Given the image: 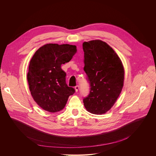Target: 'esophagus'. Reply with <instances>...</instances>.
<instances>
[{
  "label": "esophagus",
  "instance_id": "34e87169",
  "mask_svg": "<svg viewBox=\"0 0 156 156\" xmlns=\"http://www.w3.org/2000/svg\"><path fill=\"white\" fill-rule=\"evenodd\" d=\"M79 90V85H77L75 87V90L76 92H78V90Z\"/></svg>",
  "mask_w": 156,
  "mask_h": 156
}]
</instances>
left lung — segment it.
Segmentation results:
<instances>
[{
	"label": "left lung",
	"mask_w": 156,
	"mask_h": 156,
	"mask_svg": "<svg viewBox=\"0 0 156 156\" xmlns=\"http://www.w3.org/2000/svg\"><path fill=\"white\" fill-rule=\"evenodd\" d=\"M83 69L90 83L89 95L83 98L88 111L101 115L109 111L124 85V69L120 58L110 45L99 40L83 43Z\"/></svg>",
	"instance_id": "1"
}]
</instances>
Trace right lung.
<instances>
[{
    "label": "right lung",
    "instance_id": "obj_1",
    "mask_svg": "<svg viewBox=\"0 0 156 156\" xmlns=\"http://www.w3.org/2000/svg\"><path fill=\"white\" fill-rule=\"evenodd\" d=\"M77 52L74 45L47 44L32 56L27 75L30 94L43 109L49 112L62 110L75 89L66 83V73L61 65L68 62Z\"/></svg>",
    "mask_w": 156,
    "mask_h": 156
}]
</instances>
